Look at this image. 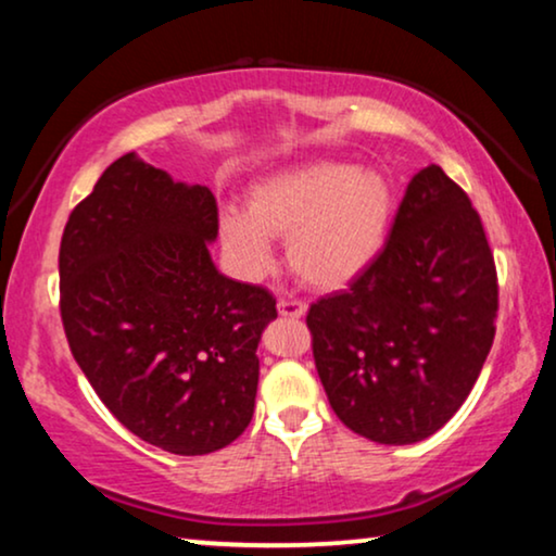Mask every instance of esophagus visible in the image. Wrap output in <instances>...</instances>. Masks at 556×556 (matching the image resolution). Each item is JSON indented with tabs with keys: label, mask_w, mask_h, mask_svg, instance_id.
Masks as SVG:
<instances>
[{
	"label": "esophagus",
	"mask_w": 556,
	"mask_h": 556,
	"mask_svg": "<svg viewBox=\"0 0 556 556\" xmlns=\"http://www.w3.org/2000/svg\"><path fill=\"white\" fill-rule=\"evenodd\" d=\"M277 309H279V315H282V317H302L307 313V305H305V302H300V300H279Z\"/></svg>",
	"instance_id": "esophagus-1"
}]
</instances>
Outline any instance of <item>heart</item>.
Here are the masks:
<instances>
[{
	"label": "heart",
	"instance_id": "1",
	"mask_svg": "<svg viewBox=\"0 0 556 556\" xmlns=\"http://www.w3.org/2000/svg\"><path fill=\"white\" fill-rule=\"evenodd\" d=\"M394 208V188L381 173L313 160L258 180L247 216H220V241L243 274H258L271 262L266 236L285 239L294 277L315 290H340L379 256Z\"/></svg>",
	"mask_w": 556,
	"mask_h": 556
}]
</instances>
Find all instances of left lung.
I'll use <instances>...</instances> for the list:
<instances>
[{
    "label": "left lung",
    "mask_w": 556,
    "mask_h": 556,
    "mask_svg": "<svg viewBox=\"0 0 556 556\" xmlns=\"http://www.w3.org/2000/svg\"><path fill=\"white\" fill-rule=\"evenodd\" d=\"M495 317L498 274L478 211L442 167L419 169L371 266L307 309L332 412L379 445L429 438L476 387Z\"/></svg>",
    "instance_id": "8db88e82"
}]
</instances>
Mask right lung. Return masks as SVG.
<instances>
[{
  "label": "right lung",
  "instance_id": "add662e5",
  "mask_svg": "<svg viewBox=\"0 0 556 556\" xmlns=\"http://www.w3.org/2000/svg\"><path fill=\"white\" fill-rule=\"evenodd\" d=\"M216 198L124 154L71 211L61 317L106 409L173 455L231 445L254 414L262 330L277 300L218 274Z\"/></svg>",
  "mask_w": 556,
  "mask_h": 556
}]
</instances>
